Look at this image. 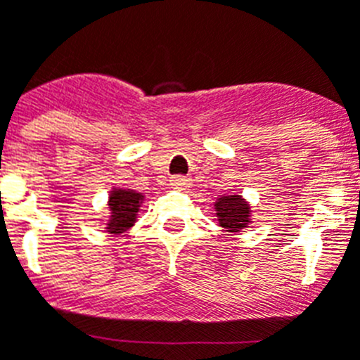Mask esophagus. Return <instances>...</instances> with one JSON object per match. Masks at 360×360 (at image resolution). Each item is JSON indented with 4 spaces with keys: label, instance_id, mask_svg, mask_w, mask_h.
I'll list each match as a JSON object with an SVG mask.
<instances>
[{
    "label": "esophagus",
    "instance_id": "obj_1",
    "mask_svg": "<svg viewBox=\"0 0 360 360\" xmlns=\"http://www.w3.org/2000/svg\"><path fill=\"white\" fill-rule=\"evenodd\" d=\"M169 184L171 187H174V189H186V187L191 186V178L182 176V174H176V176L171 178Z\"/></svg>",
    "mask_w": 360,
    "mask_h": 360
}]
</instances>
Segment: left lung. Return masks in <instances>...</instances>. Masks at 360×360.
<instances>
[{
  "mask_svg": "<svg viewBox=\"0 0 360 360\" xmlns=\"http://www.w3.org/2000/svg\"><path fill=\"white\" fill-rule=\"evenodd\" d=\"M216 219L219 227L227 229V232H241L250 225V203L241 195H221L214 202Z\"/></svg>",
  "mask_w": 360,
  "mask_h": 360,
  "instance_id": "left-lung-1",
  "label": "left lung"
}]
</instances>
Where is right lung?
I'll return each mask as SVG.
<instances>
[{
  "label": "right lung",
  "mask_w": 360,
  "mask_h": 360,
  "mask_svg": "<svg viewBox=\"0 0 360 360\" xmlns=\"http://www.w3.org/2000/svg\"><path fill=\"white\" fill-rule=\"evenodd\" d=\"M144 203V195L126 187H113L108 196V209H110V219L106 224L108 234H122L133 227L136 221V214Z\"/></svg>",
  "instance_id": "1"
}]
</instances>
